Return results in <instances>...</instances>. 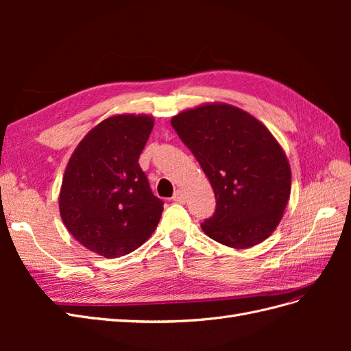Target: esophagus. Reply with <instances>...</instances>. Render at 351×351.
Wrapping results in <instances>:
<instances>
[{"label": "esophagus", "instance_id": "esophagus-1", "mask_svg": "<svg viewBox=\"0 0 351 351\" xmlns=\"http://www.w3.org/2000/svg\"><path fill=\"white\" fill-rule=\"evenodd\" d=\"M173 200L178 202V204H186V193L183 192V190H177L173 196Z\"/></svg>", "mask_w": 351, "mask_h": 351}]
</instances>
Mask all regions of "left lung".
Returning <instances> with one entry per match:
<instances>
[{"label":"left lung","instance_id":"1","mask_svg":"<svg viewBox=\"0 0 351 351\" xmlns=\"http://www.w3.org/2000/svg\"><path fill=\"white\" fill-rule=\"evenodd\" d=\"M171 125L214 189V215L205 234L247 249L278 227L291 192V169L281 145L258 119L234 105L212 102L184 110Z\"/></svg>","mask_w":351,"mask_h":351}]
</instances>
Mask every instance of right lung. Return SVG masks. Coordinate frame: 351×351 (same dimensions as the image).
Listing matches in <instances>:
<instances>
[{
  "label": "right lung",
  "instance_id": "obj_1",
  "mask_svg": "<svg viewBox=\"0 0 351 351\" xmlns=\"http://www.w3.org/2000/svg\"><path fill=\"white\" fill-rule=\"evenodd\" d=\"M154 117L117 114L83 137L62 177L58 205L70 234L82 246L114 259L152 236L164 202L149 187L139 156Z\"/></svg>",
  "mask_w": 351,
  "mask_h": 351
}]
</instances>
